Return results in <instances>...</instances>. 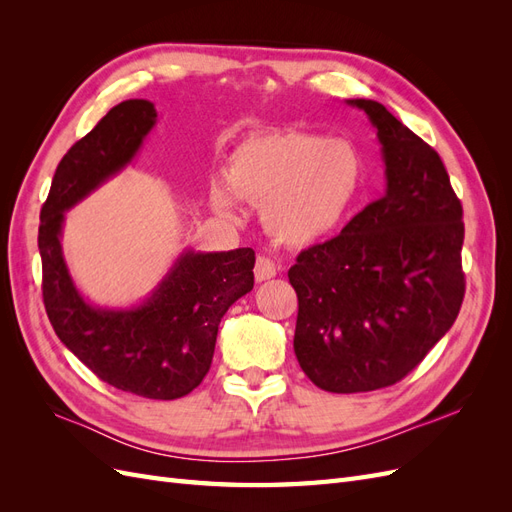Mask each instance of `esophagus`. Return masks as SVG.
I'll return each mask as SVG.
<instances>
[{
    "label": "esophagus",
    "mask_w": 512,
    "mask_h": 512,
    "mask_svg": "<svg viewBox=\"0 0 512 512\" xmlns=\"http://www.w3.org/2000/svg\"><path fill=\"white\" fill-rule=\"evenodd\" d=\"M277 273V265L267 258V256H258L256 258V265H254V277L256 282H265V280H271V277H275Z\"/></svg>",
    "instance_id": "1"
}]
</instances>
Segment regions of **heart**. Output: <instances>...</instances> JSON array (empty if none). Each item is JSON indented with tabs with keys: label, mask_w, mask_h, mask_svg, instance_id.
Masks as SVG:
<instances>
[{
	"label": "heart",
	"mask_w": 512,
	"mask_h": 512,
	"mask_svg": "<svg viewBox=\"0 0 512 512\" xmlns=\"http://www.w3.org/2000/svg\"><path fill=\"white\" fill-rule=\"evenodd\" d=\"M361 158L342 138L275 130L243 141L226 181L211 183V207L239 218V198L262 205V224L284 245H312L337 228L361 183Z\"/></svg>",
	"instance_id": "obj_1"
}]
</instances>
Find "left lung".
Returning <instances> with one entry per match:
<instances>
[{"label":"left lung","mask_w":512,"mask_h":512,"mask_svg":"<svg viewBox=\"0 0 512 512\" xmlns=\"http://www.w3.org/2000/svg\"><path fill=\"white\" fill-rule=\"evenodd\" d=\"M376 128L386 190L337 237L307 247L294 354L329 393L399 382L453 327L463 301V209L440 156L376 100H346Z\"/></svg>","instance_id":"1"}]
</instances>
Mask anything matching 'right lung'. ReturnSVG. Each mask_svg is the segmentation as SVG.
I'll use <instances>...</instances> for the list:
<instances>
[{"instance_id": "add662e5", "label": "right lung", "mask_w": 512, "mask_h": 512, "mask_svg": "<svg viewBox=\"0 0 512 512\" xmlns=\"http://www.w3.org/2000/svg\"><path fill=\"white\" fill-rule=\"evenodd\" d=\"M158 121L149 100L113 106L59 162L40 211L42 297L57 337L119 391L179 399L203 382L228 307L254 288V250L196 252L175 258L143 301L96 305L76 288L64 258L66 213L128 168Z\"/></svg>"}]
</instances>
